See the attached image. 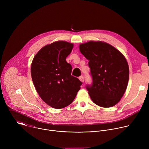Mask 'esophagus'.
I'll use <instances>...</instances> for the list:
<instances>
[{
  "label": "esophagus",
  "mask_w": 149,
  "mask_h": 149,
  "mask_svg": "<svg viewBox=\"0 0 149 149\" xmlns=\"http://www.w3.org/2000/svg\"><path fill=\"white\" fill-rule=\"evenodd\" d=\"M79 80H80L82 82H84V77L83 76L79 77Z\"/></svg>",
  "instance_id": "34e87169"
}]
</instances>
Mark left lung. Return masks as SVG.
<instances>
[{
  "label": "left lung",
  "instance_id": "obj_1",
  "mask_svg": "<svg viewBox=\"0 0 149 149\" xmlns=\"http://www.w3.org/2000/svg\"><path fill=\"white\" fill-rule=\"evenodd\" d=\"M88 60L93 83L86 86L92 101L101 107H111L123 96L129 82V68L124 56L112 45L101 41L79 45Z\"/></svg>",
  "mask_w": 149,
  "mask_h": 149
}]
</instances>
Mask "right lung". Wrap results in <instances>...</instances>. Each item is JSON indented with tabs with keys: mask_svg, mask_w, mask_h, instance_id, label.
<instances>
[{
	"mask_svg": "<svg viewBox=\"0 0 149 149\" xmlns=\"http://www.w3.org/2000/svg\"><path fill=\"white\" fill-rule=\"evenodd\" d=\"M74 45L56 41L41 48L31 64V76L37 93L54 109H62L75 99L82 85L71 75L72 67L66 61Z\"/></svg>",
	"mask_w": 149,
	"mask_h": 149,
	"instance_id": "obj_1",
	"label": "right lung"
}]
</instances>
